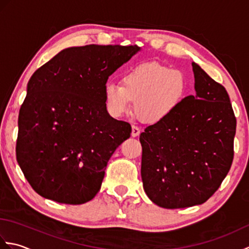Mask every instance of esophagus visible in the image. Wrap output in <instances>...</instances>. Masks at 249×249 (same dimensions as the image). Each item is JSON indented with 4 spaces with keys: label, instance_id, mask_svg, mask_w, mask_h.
I'll use <instances>...</instances> for the list:
<instances>
[{
    "label": "esophagus",
    "instance_id": "34e87169",
    "mask_svg": "<svg viewBox=\"0 0 249 249\" xmlns=\"http://www.w3.org/2000/svg\"><path fill=\"white\" fill-rule=\"evenodd\" d=\"M141 133V129L140 127H138V126H135L133 125V128H131V136L133 137H138Z\"/></svg>",
    "mask_w": 249,
    "mask_h": 249
}]
</instances>
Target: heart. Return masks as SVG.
I'll return each instance as SVG.
<instances>
[{
  "label": "heart",
  "mask_w": 249,
  "mask_h": 249,
  "mask_svg": "<svg viewBox=\"0 0 249 249\" xmlns=\"http://www.w3.org/2000/svg\"><path fill=\"white\" fill-rule=\"evenodd\" d=\"M187 92V78L178 70L157 62H145L126 71L121 84L108 83L105 102L109 113L121 116L135 110L145 123L155 124L168 119Z\"/></svg>",
  "instance_id": "1"
}]
</instances>
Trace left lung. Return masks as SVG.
Instances as JSON below:
<instances>
[{
	"label": "left lung",
	"instance_id": "left-lung-1",
	"mask_svg": "<svg viewBox=\"0 0 249 249\" xmlns=\"http://www.w3.org/2000/svg\"><path fill=\"white\" fill-rule=\"evenodd\" d=\"M192 65L196 95L140 135L144 192L165 209L204 203L233 160L236 119L229 95L198 64Z\"/></svg>",
	"mask_w": 249,
	"mask_h": 249
}]
</instances>
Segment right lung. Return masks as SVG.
Segmentation results:
<instances>
[{
    "label": "right lung",
    "mask_w": 249,
    "mask_h": 249,
    "mask_svg": "<svg viewBox=\"0 0 249 249\" xmlns=\"http://www.w3.org/2000/svg\"><path fill=\"white\" fill-rule=\"evenodd\" d=\"M138 46L88 45L59 52L30 78L18 118L16 156L41 197L82 204L99 192L107 163L131 126L110 116L109 76Z\"/></svg>",
    "instance_id": "add662e5"
}]
</instances>
